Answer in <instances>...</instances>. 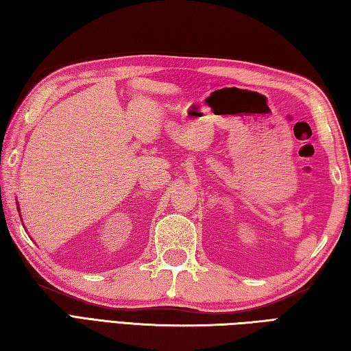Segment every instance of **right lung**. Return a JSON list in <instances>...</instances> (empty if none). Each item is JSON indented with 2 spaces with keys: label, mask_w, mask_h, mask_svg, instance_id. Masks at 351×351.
Listing matches in <instances>:
<instances>
[{
  "label": "right lung",
  "mask_w": 351,
  "mask_h": 351,
  "mask_svg": "<svg viewBox=\"0 0 351 351\" xmlns=\"http://www.w3.org/2000/svg\"><path fill=\"white\" fill-rule=\"evenodd\" d=\"M18 210H19V206H18Z\"/></svg>",
  "instance_id": "obj_1"
}]
</instances>
